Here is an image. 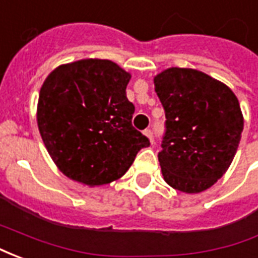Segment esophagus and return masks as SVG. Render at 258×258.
I'll return each instance as SVG.
<instances>
[{"mask_svg":"<svg viewBox=\"0 0 258 258\" xmlns=\"http://www.w3.org/2000/svg\"><path fill=\"white\" fill-rule=\"evenodd\" d=\"M144 135H146L148 140L151 141V144H153V134H152L151 130H145V131H144Z\"/></svg>","mask_w":258,"mask_h":258,"instance_id":"obj_1","label":"esophagus"}]
</instances>
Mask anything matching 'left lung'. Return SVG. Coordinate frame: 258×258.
<instances>
[{"instance_id":"obj_1","label":"left lung","mask_w":258,"mask_h":258,"mask_svg":"<svg viewBox=\"0 0 258 258\" xmlns=\"http://www.w3.org/2000/svg\"><path fill=\"white\" fill-rule=\"evenodd\" d=\"M166 112L159 163L164 181L185 194L209 189L238 151L243 114L232 90L209 74L170 68L155 76Z\"/></svg>"}]
</instances>
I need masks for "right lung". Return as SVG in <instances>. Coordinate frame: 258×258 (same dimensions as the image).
Returning <instances> with one entry per match:
<instances>
[{
  "label": "right lung",
  "instance_id": "1",
  "mask_svg": "<svg viewBox=\"0 0 258 258\" xmlns=\"http://www.w3.org/2000/svg\"><path fill=\"white\" fill-rule=\"evenodd\" d=\"M130 79L107 59H81L48 74L38 95L37 124L49 156L70 179L88 186L110 184L151 145L131 123Z\"/></svg>",
  "mask_w": 258,
  "mask_h": 258
}]
</instances>
